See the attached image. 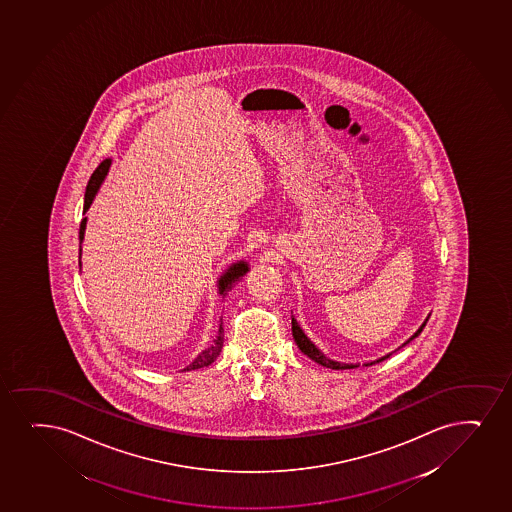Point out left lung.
<instances>
[{
    "label": "left lung",
    "mask_w": 512,
    "mask_h": 512,
    "mask_svg": "<svg viewBox=\"0 0 512 512\" xmlns=\"http://www.w3.org/2000/svg\"><path fill=\"white\" fill-rule=\"evenodd\" d=\"M428 317L423 324L420 325V329L413 334V336L409 337L408 341L403 344V346H406V344L409 343V341H413L415 337L420 336V332L423 331V327L427 325ZM291 331H293V337H295V343L298 344V348L301 349V353H305V355L308 356V358H312L313 361H317L319 365H322V367L332 368V370H348V368H355L360 367V365H353V363H339V361L331 360V358H327V356L320 351L315 344L308 339L307 336H305V332L301 331L300 325H298V322H296L295 319L291 320ZM403 346H399V348H403ZM397 348V349H399ZM396 349V351H397ZM394 353V351H392ZM392 353H389V355L382 356V358H379V360L370 361V363H365V367H368V365H373V363H379V361H384L385 358H389V356L392 355Z\"/></svg>",
    "instance_id": "left-lung-1"
}]
</instances>
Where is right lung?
Listing matches in <instances>:
<instances>
[{
  "label": "right lung",
  "instance_id": "1",
  "mask_svg": "<svg viewBox=\"0 0 512 512\" xmlns=\"http://www.w3.org/2000/svg\"><path fill=\"white\" fill-rule=\"evenodd\" d=\"M109 164H111V159H104L103 163L97 166L96 171L92 173L91 180L87 183V188H85V197H84V212L89 211V207L92 205V200L96 197V193L99 192V187H101V183H103L104 178L108 175ZM85 224H87V217L82 219V223H80V243L84 240L85 233ZM80 252H82V248H80ZM248 272V264L247 262H236V264L231 265L228 271L224 272L221 279H219V295L226 296L228 295V291H231V288L235 286L238 281H240L241 277L245 276ZM224 343V329L223 322L219 325V331H217L216 339H214V343L209 346V348L204 349L202 353H200L195 360L188 365L187 368H183V372H190V370H197V368L209 367L212 361L216 360L219 353H221V349H223Z\"/></svg>",
  "mask_w": 512,
  "mask_h": 512
}]
</instances>
